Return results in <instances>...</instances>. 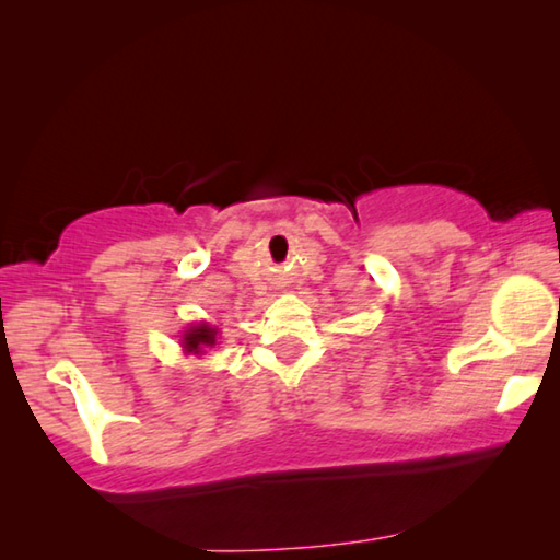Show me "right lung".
I'll return each instance as SVG.
<instances>
[{
	"instance_id": "obj_1",
	"label": "right lung",
	"mask_w": 560,
	"mask_h": 560,
	"mask_svg": "<svg viewBox=\"0 0 560 560\" xmlns=\"http://www.w3.org/2000/svg\"><path fill=\"white\" fill-rule=\"evenodd\" d=\"M214 343H217V328L207 326V324H197L183 334L185 353L200 355V353H205V348H212Z\"/></svg>"
}]
</instances>
